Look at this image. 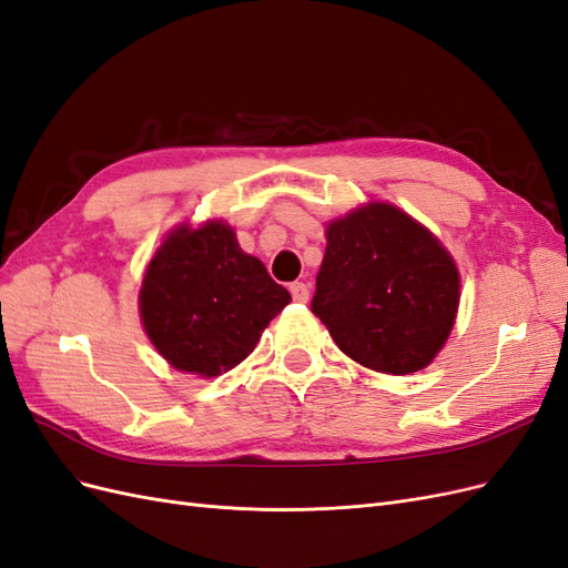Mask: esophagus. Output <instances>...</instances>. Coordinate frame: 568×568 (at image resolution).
<instances>
[{
    "label": "esophagus",
    "instance_id": "1",
    "mask_svg": "<svg viewBox=\"0 0 568 568\" xmlns=\"http://www.w3.org/2000/svg\"><path fill=\"white\" fill-rule=\"evenodd\" d=\"M288 291H291V298H294L296 303H305L307 298H311V288H307V284H303V282H294L288 286Z\"/></svg>",
    "mask_w": 568,
    "mask_h": 568
}]
</instances>
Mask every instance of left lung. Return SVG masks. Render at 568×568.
<instances>
[{
    "mask_svg": "<svg viewBox=\"0 0 568 568\" xmlns=\"http://www.w3.org/2000/svg\"><path fill=\"white\" fill-rule=\"evenodd\" d=\"M459 274L438 239L388 203L326 227L313 313L355 363L384 374L424 369L448 338Z\"/></svg>",
    "mask_w": 568,
    "mask_h": 568,
    "instance_id": "8db88e82",
    "label": "left lung"
}]
</instances>
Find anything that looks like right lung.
<instances>
[{
	"instance_id": "add662e5",
	"label": "right lung",
	"mask_w": 568,
	"mask_h": 568,
	"mask_svg": "<svg viewBox=\"0 0 568 568\" xmlns=\"http://www.w3.org/2000/svg\"><path fill=\"white\" fill-rule=\"evenodd\" d=\"M288 291L257 257L239 248L232 227H180L149 263L140 294L142 322L170 365L217 376L255 348Z\"/></svg>"
}]
</instances>
